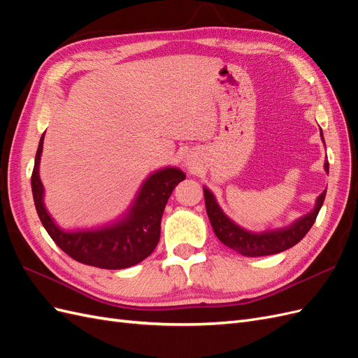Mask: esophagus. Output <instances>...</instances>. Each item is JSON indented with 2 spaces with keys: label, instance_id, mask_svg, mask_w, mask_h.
<instances>
[{
  "label": "esophagus",
  "instance_id": "esophagus-1",
  "mask_svg": "<svg viewBox=\"0 0 358 358\" xmlns=\"http://www.w3.org/2000/svg\"><path fill=\"white\" fill-rule=\"evenodd\" d=\"M189 166H191V164H189Z\"/></svg>",
  "mask_w": 358,
  "mask_h": 358
}]
</instances>
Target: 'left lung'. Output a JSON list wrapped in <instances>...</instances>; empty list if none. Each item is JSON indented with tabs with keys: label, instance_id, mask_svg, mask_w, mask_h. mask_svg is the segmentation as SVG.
<instances>
[{
	"label": "left lung",
	"instance_id": "obj_1",
	"mask_svg": "<svg viewBox=\"0 0 358 358\" xmlns=\"http://www.w3.org/2000/svg\"><path fill=\"white\" fill-rule=\"evenodd\" d=\"M322 137V131H321ZM324 142V137H322ZM324 170L329 173V161L324 162ZM204 192V201H206V212H208L209 221L216 237L236 252H239L246 257H264V255H273L282 251H287L291 246L299 243L303 237L308 234L310 227L315 222L318 212L326 199L327 189L321 192V196L317 199L315 208L309 213L303 215L301 218L289 224L288 227L276 230H267L262 233L248 231L243 227L237 225L233 220L224 213L220 208L218 201H216L213 192L208 188H203Z\"/></svg>",
	"mask_w": 358,
	"mask_h": 358
}]
</instances>
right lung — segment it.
Listing matches in <instances>:
<instances>
[{
	"label": "right lung",
	"instance_id": "obj_1",
	"mask_svg": "<svg viewBox=\"0 0 358 358\" xmlns=\"http://www.w3.org/2000/svg\"><path fill=\"white\" fill-rule=\"evenodd\" d=\"M41 136L36 154L31 188L38 218L52 241L76 262L107 270L127 268L138 264L154 252L159 241L161 218L169 197L185 173L178 167L159 169L145 179L131 208L112 224L91 230H64L53 221L45 201V188L40 180Z\"/></svg>",
	"mask_w": 358,
	"mask_h": 358
}]
</instances>
